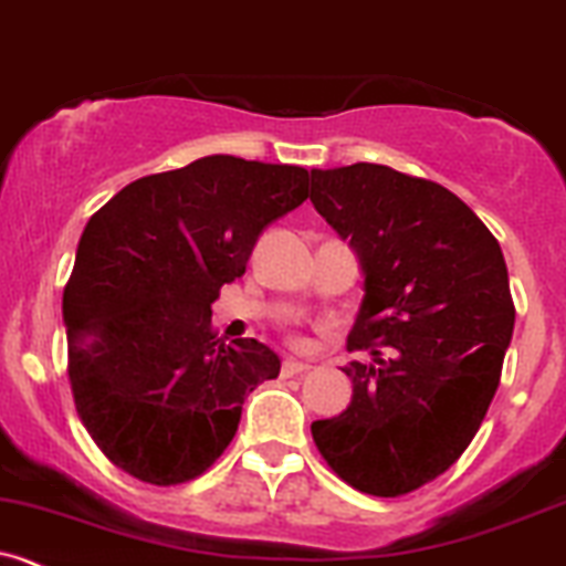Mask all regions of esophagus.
I'll return each mask as SVG.
<instances>
[{
    "mask_svg": "<svg viewBox=\"0 0 566 566\" xmlns=\"http://www.w3.org/2000/svg\"><path fill=\"white\" fill-rule=\"evenodd\" d=\"M308 363H303V360H295V358H287L282 363V377H295V374H303V371H308Z\"/></svg>",
    "mask_w": 566,
    "mask_h": 566,
    "instance_id": "1",
    "label": "esophagus"
}]
</instances>
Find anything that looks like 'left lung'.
<instances>
[{"label":"left lung","instance_id":"obj_1","mask_svg":"<svg viewBox=\"0 0 566 566\" xmlns=\"http://www.w3.org/2000/svg\"><path fill=\"white\" fill-rule=\"evenodd\" d=\"M312 203L363 271L349 349L353 401L314 420L317 450L371 496L431 483L478 433L515 325L502 247L442 184L388 165L312 170Z\"/></svg>","mask_w":566,"mask_h":566}]
</instances>
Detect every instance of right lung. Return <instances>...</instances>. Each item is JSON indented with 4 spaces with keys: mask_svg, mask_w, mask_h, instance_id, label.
Here are the masks:
<instances>
[{
    "mask_svg": "<svg viewBox=\"0 0 566 566\" xmlns=\"http://www.w3.org/2000/svg\"><path fill=\"white\" fill-rule=\"evenodd\" d=\"M308 198V170L213 154L143 176L88 219L64 287L70 385L97 448L148 485L203 474L233 442L243 398L282 360L211 328L271 222Z\"/></svg>",
    "mask_w": 566,
    "mask_h": 566,
    "instance_id": "right-lung-1",
    "label": "right lung"
}]
</instances>
